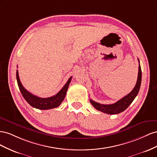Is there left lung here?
Segmentation results:
<instances>
[{
	"mask_svg": "<svg viewBox=\"0 0 157 157\" xmlns=\"http://www.w3.org/2000/svg\"><path fill=\"white\" fill-rule=\"evenodd\" d=\"M139 61V71H138V76H137V80L136 86L134 87L133 90L129 93L128 95L124 97L120 100L117 101L114 104L112 105H102L100 104L98 102H95L90 99V102L91 105L95 107V108L98 110V111H101L102 113H106L109 114H119L122 112L124 111L129 106L134 98L136 97L137 94L140 91V89L141 87V69L140 64V60L138 59Z\"/></svg>",
	"mask_w": 157,
	"mask_h": 157,
	"instance_id": "left-lung-1",
	"label": "left lung"
}]
</instances>
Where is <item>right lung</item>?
<instances>
[{
  "instance_id": "1",
  "label": "right lung",
  "mask_w": 157,
  "mask_h": 157,
  "mask_svg": "<svg viewBox=\"0 0 157 157\" xmlns=\"http://www.w3.org/2000/svg\"><path fill=\"white\" fill-rule=\"evenodd\" d=\"M71 78L70 77L68 82L64 85V86L62 88L61 90L56 94L55 95L48 98H41L35 96L33 94L29 93L28 91L22 86V84L20 82V79L18 75V71H16V79L20 91L21 93L22 96L24 97L25 100L28 102V103L31 106L34 107L35 109H40V110H48L59 106L62 103V102L64 101V98L66 95L67 90L69 87V85L71 82Z\"/></svg>"
}]
</instances>
